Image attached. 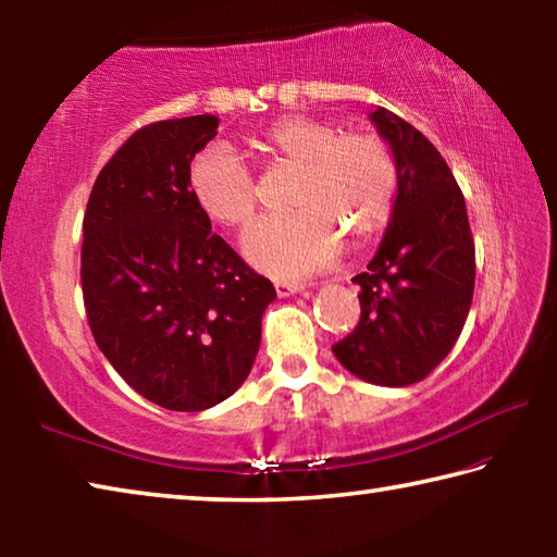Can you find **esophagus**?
<instances>
[{
	"label": "esophagus",
	"mask_w": 557,
	"mask_h": 557,
	"mask_svg": "<svg viewBox=\"0 0 557 557\" xmlns=\"http://www.w3.org/2000/svg\"><path fill=\"white\" fill-rule=\"evenodd\" d=\"M301 289H307V285H301V282H275V292L280 297H292Z\"/></svg>",
	"instance_id": "esophagus-1"
}]
</instances>
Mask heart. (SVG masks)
I'll list each match as a JSON object with an SVG mask.
<instances>
[{
    "mask_svg": "<svg viewBox=\"0 0 557 557\" xmlns=\"http://www.w3.org/2000/svg\"><path fill=\"white\" fill-rule=\"evenodd\" d=\"M262 145L280 162L299 166L292 196L297 213L262 219L245 231L240 248L252 268L275 280H299L324 270L344 250V233L371 240L391 221L398 199V162L373 132L336 122L287 115L262 132ZM188 191L213 223L240 228L258 209L250 169L225 145H211L188 166Z\"/></svg>",
    "mask_w": 557,
    "mask_h": 557,
    "instance_id": "obj_1",
    "label": "heart"
}]
</instances>
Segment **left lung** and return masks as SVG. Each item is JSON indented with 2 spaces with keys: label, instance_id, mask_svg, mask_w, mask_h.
Here are the masks:
<instances>
[{
  "label": "left lung",
  "instance_id": "obj_1",
  "mask_svg": "<svg viewBox=\"0 0 557 557\" xmlns=\"http://www.w3.org/2000/svg\"><path fill=\"white\" fill-rule=\"evenodd\" d=\"M371 122L398 162V199L369 270L354 282L358 326L332 346L356 379L400 388L425 379L457 344L474 295L465 196L435 145L385 108Z\"/></svg>",
  "mask_w": 557,
  "mask_h": 557
}]
</instances>
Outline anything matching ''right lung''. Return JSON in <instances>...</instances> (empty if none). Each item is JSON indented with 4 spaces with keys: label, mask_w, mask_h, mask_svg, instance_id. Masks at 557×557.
Segmentation results:
<instances>
[{
    "label": "right lung",
    "mask_w": 557,
    "mask_h": 557,
    "mask_svg": "<svg viewBox=\"0 0 557 557\" xmlns=\"http://www.w3.org/2000/svg\"><path fill=\"white\" fill-rule=\"evenodd\" d=\"M215 115L137 129L102 166L83 219L81 280L96 344L125 383L199 412L240 388L277 292L240 260L188 191Z\"/></svg>",
    "instance_id": "add662e5"
}]
</instances>
